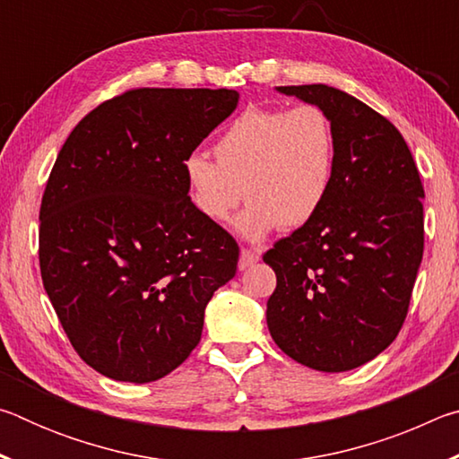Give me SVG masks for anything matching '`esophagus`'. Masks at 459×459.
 <instances>
[{"instance_id": "34e87169", "label": "esophagus", "mask_w": 459, "mask_h": 459, "mask_svg": "<svg viewBox=\"0 0 459 459\" xmlns=\"http://www.w3.org/2000/svg\"><path fill=\"white\" fill-rule=\"evenodd\" d=\"M261 259V253L255 251V248H240V259H238V269H247L255 265Z\"/></svg>"}]
</instances>
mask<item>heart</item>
Masks as SVG:
<instances>
[{
    "instance_id": "heart-1",
    "label": "heart",
    "mask_w": 459,
    "mask_h": 459,
    "mask_svg": "<svg viewBox=\"0 0 459 459\" xmlns=\"http://www.w3.org/2000/svg\"><path fill=\"white\" fill-rule=\"evenodd\" d=\"M214 160L192 153L184 161L192 206L222 224L247 198L237 229L259 240L320 212L336 176V131L317 105L248 108L214 143Z\"/></svg>"
}]
</instances>
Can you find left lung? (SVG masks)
Masks as SVG:
<instances>
[{
	"label": "left lung",
	"instance_id": "1",
	"mask_svg": "<svg viewBox=\"0 0 459 459\" xmlns=\"http://www.w3.org/2000/svg\"><path fill=\"white\" fill-rule=\"evenodd\" d=\"M279 91L328 113L338 161L320 212L263 255L277 275L267 325L295 362L352 370L407 317L423 259V184L399 129L375 108L325 84Z\"/></svg>",
	"mask_w": 459,
	"mask_h": 459
}]
</instances>
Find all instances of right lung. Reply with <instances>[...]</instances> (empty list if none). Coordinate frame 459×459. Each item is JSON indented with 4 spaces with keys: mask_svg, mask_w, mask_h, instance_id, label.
Returning <instances> with one entry per match:
<instances>
[{
    "mask_svg": "<svg viewBox=\"0 0 459 459\" xmlns=\"http://www.w3.org/2000/svg\"><path fill=\"white\" fill-rule=\"evenodd\" d=\"M229 89H129L82 117L40 204L44 290L76 354L126 383L198 346L238 245L192 206L184 161L235 111Z\"/></svg>",
    "mask_w": 459,
    "mask_h": 459,
    "instance_id": "1",
    "label": "right lung"
}]
</instances>
